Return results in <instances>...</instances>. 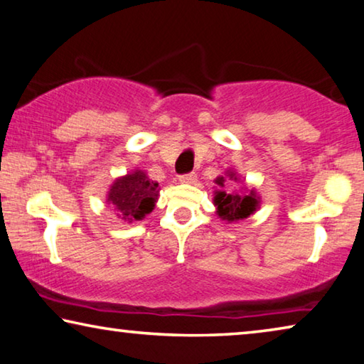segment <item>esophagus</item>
I'll list each match as a JSON object with an SVG mask.
<instances>
[{
  "mask_svg": "<svg viewBox=\"0 0 364 364\" xmlns=\"http://www.w3.org/2000/svg\"><path fill=\"white\" fill-rule=\"evenodd\" d=\"M196 176L194 173H188V175H183L180 176V183H184V184H194L196 183Z\"/></svg>",
  "mask_w": 364,
  "mask_h": 364,
  "instance_id": "esophagus-1",
  "label": "esophagus"
}]
</instances>
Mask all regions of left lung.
I'll return each mask as SVG.
<instances>
[{
  "label": "left lung",
  "instance_id": "left-lung-1",
  "mask_svg": "<svg viewBox=\"0 0 364 364\" xmlns=\"http://www.w3.org/2000/svg\"><path fill=\"white\" fill-rule=\"evenodd\" d=\"M227 178H230L232 181H240V176L238 173L235 170H227ZM215 183L218 186H225V178L223 176H218ZM259 204H261V199H259L257 191L255 188H247L243 186L241 188V191H233V193H225L222 189H215L213 191V205H215V213L218 217L222 218V220L232 223V222H240V220H245L250 215H252L257 209H259Z\"/></svg>",
  "mask_w": 364,
  "mask_h": 364
}]
</instances>
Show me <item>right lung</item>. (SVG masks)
I'll return each mask as SVG.
<instances>
[{"label":"right lung","mask_w":364,"mask_h":364,"mask_svg":"<svg viewBox=\"0 0 364 364\" xmlns=\"http://www.w3.org/2000/svg\"><path fill=\"white\" fill-rule=\"evenodd\" d=\"M159 183L152 181L144 170H131L118 176L107 193V204L124 222L142 220L159 200Z\"/></svg>","instance_id":"right-lung-1"}]
</instances>
